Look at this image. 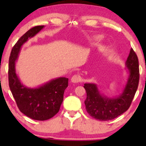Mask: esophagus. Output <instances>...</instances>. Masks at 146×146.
I'll list each match as a JSON object with an SVG mask.
<instances>
[{
  "label": "esophagus",
  "mask_w": 146,
  "mask_h": 146,
  "mask_svg": "<svg viewBox=\"0 0 146 146\" xmlns=\"http://www.w3.org/2000/svg\"><path fill=\"white\" fill-rule=\"evenodd\" d=\"M71 80L73 83H78L80 82V77L78 75H73Z\"/></svg>",
  "instance_id": "esophagus-1"
}]
</instances>
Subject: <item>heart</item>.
<instances>
[{"label":"heart","instance_id":"obj_1","mask_svg":"<svg viewBox=\"0 0 146 146\" xmlns=\"http://www.w3.org/2000/svg\"><path fill=\"white\" fill-rule=\"evenodd\" d=\"M102 38V37L100 36H97L96 37H95V40H100Z\"/></svg>","mask_w":146,"mask_h":146}]
</instances>
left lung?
I'll return each mask as SVG.
<instances>
[{
	"mask_svg": "<svg viewBox=\"0 0 146 146\" xmlns=\"http://www.w3.org/2000/svg\"><path fill=\"white\" fill-rule=\"evenodd\" d=\"M128 77L122 93L115 98H108L100 93L97 84L85 83L86 91L84 104L86 109L92 117L100 121H108L116 118L126 111L135 97L139 80V61L133 49H130L125 62Z\"/></svg>",
	"mask_w": 146,
	"mask_h": 146,
	"instance_id": "obj_1",
	"label": "left lung"
}]
</instances>
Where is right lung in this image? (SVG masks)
<instances>
[{
  "mask_svg": "<svg viewBox=\"0 0 146 146\" xmlns=\"http://www.w3.org/2000/svg\"><path fill=\"white\" fill-rule=\"evenodd\" d=\"M44 27V25L34 27L18 40L11 49L8 71L9 88L19 110L29 118L38 121L49 119L58 113L68 82V78H58L37 88H28L21 83L16 74L15 63L22 46Z\"/></svg>",
  "mask_w": 146,
  "mask_h": 146,
  "instance_id": "right-lung-1",
  "label": "right lung"
}]
</instances>
